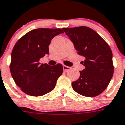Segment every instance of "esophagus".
I'll return each instance as SVG.
<instances>
[{"label":"esophagus","mask_w":125,"mask_h":125,"mask_svg":"<svg viewBox=\"0 0 125 125\" xmlns=\"http://www.w3.org/2000/svg\"><path fill=\"white\" fill-rule=\"evenodd\" d=\"M63 71H64L65 72H68V71L71 69V67H69L68 66L63 65Z\"/></svg>","instance_id":"1"}]
</instances>
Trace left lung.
Masks as SVG:
<instances>
[{
	"instance_id": "obj_1",
	"label": "left lung",
	"mask_w": 125,
	"mask_h": 125,
	"mask_svg": "<svg viewBox=\"0 0 125 125\" xmlns=\"http://www.w3.org/2000/svg\"><path fill=\"white\" fill-rule=\"evenodd\" d=\"M73 42L77 54L85 60V67L77 81L72 83L73 90L83 96L100 95L109 85L114 73L113 53L107 43L93 29L87 27L63 28Z\"/></svg>"
}]
</instances>
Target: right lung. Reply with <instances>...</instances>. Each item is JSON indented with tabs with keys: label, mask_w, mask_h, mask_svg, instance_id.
I'll list each match as a JSON object with an SVG mask.
<instances>
[{
	"label": "right lung",
	"mask_w": 125,
	"mask_h": 125,
	"mask_svg": "<svg viewBox=\"0 0 125 125\" xmlns=\"http://www.w3.org/2000/svg\"><path fill=\"white\" fill-rule=\"evenodd\" d=\"M62 33L60 29H34L14 45L10 71L16 84L27 95L42 96L54 88L57 79L63 73L62 65L41 64L39 60L49 54L52 39Z\"/></svg>",
	"instance_id": "obj_1"
}]
</instances>
